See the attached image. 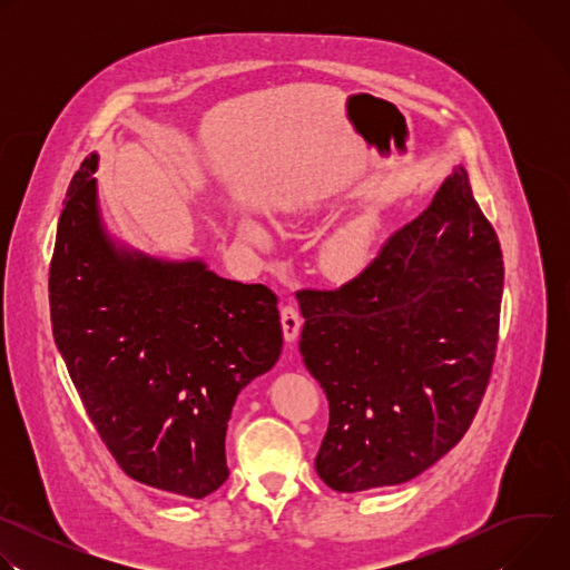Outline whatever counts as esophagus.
<instances>
[{
  "instance_id": "esophagus-1",
  "label": "esophagus",
  "mask_w": 570,
  "mask_h": 570,
  "mask_svg": "<svg viewBox=\"0 0 570 570\" xmlns=\"http://www.w3.org/2000/svg\"><path fill=\"white\" fill-rule=\"evenodd\" d=\"M299 324H302V317L297 313L295 306H284L282 308V332H284V341L286 343H293L299 334Z\"/></svg>"
}]
</instances>
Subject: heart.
<instances>
[{"label": "heart", "mask_w": 570, "mask_h": 570, "mask_svg": "<svg viewBox=\"0 0 570 570\" xmlns=\"http://www.w3.org/2000/svg\"><path fill=\"white\" fill-rule=\"evenodd\" d=\"M240 234L246 236V240L255 243V246H268V232L257 223L246 218L240 223ZM370 255V236L365 229L356 225H345L332 238L324 243L322 248V268L327 271V275L347 279L361 273Z\"/></svg>", "instance_id": "heart-1"}]
</instances>
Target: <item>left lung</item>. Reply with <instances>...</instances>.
Listing matches in <instances>:
<instances>
[{
	"label": "left lung",
	"instance_id": "8db88e82",
	"mask_svg": "<svg viewBox=\"0 0 570 570\" xmlns=\"http://www.w3.org/2000/svg\"><path fill=\"white\" fill-rule=\"evenodd\" d=\"M503 255L464 167L336 291H302L299 354L330 401L315 471L336 492L401 484L471 426L490 383Z\"/></svg>",
	"mask_w": 570,
	"mask_h": 570
}]
</instances>
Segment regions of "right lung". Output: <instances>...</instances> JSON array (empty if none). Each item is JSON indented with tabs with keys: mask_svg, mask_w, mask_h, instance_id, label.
<instances>
[{
	"mask_svg": "<svg viewBox=\"0 0 570 570\" xmlns=\"http://www.w3.org/2000/svg\"><path fill=\"white\" fill-rule=\"evenodd\" d=\"M92 153L71 178L49 268L56 347L108 451L135 480L205 499L227 480L238 392L282 354L277 295L200 259L117 246Z\"/></svg>",
	"mask_w": 570,
	"mask_h": 570,
	"instance_id": "obj_1",
	"label": "right lung"
}]
</instances>
